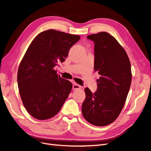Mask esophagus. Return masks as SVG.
<instances>
[{"label": "esophagus", "mask_w": 151, "mask_h": 151, "mask_svg": "<svg viewBox=\"0 0 151 151\" xmlns=\"http://www.w3.org/2000/svg\"><path fill=\"white\" fill-rule=\"evenodd\" d=\"M82 87L80 85L76 84V83H75V84H73V90H77V89H81Z\"/></svg>", "instance_id": "esophagus-1"}]
</instances>
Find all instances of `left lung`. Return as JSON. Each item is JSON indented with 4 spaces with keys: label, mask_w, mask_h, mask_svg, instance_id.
<instances>
[{
    "label": "left lung",
    "mask_w": 151,
    "mask_h": 151,
    "mask_svg": "<svg viewBox=\"0 0 151 151\" xmlns=\"http://www.w3.org/2000/svg\"><path fill=\"white\" fill-rule=\"evenodd\" d=\"M94 47V69L101 77L92 93L85 88L82 112L89 123L103 127L114 122L123 108L132 81L131 65L124 49L110 34L102 32L87 36Z\"/></svg>",
    "instance_id": "1"
}]
</instances>
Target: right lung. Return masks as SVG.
Masks as SVG:
<instances>
[{"mask_svg":"<svg viewBox=\"0 0 151 151\" xmlns=\"http://www.w3.org/2000/svg\"><path fill=\"white\" fill-rule=\"evenodd\" d=\"M80 38L50 29L38 34L28 47L19 67L17 84L24 106L33 117H54L68 97L71 82L61 78L54 67L65 62Z\"/></svg>","mask_w":151,"mask_h":151,"instance_id":"add662e5","label":"right lung"}]
</instances>
